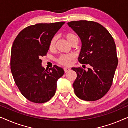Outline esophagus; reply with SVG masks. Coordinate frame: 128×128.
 Instances as JSON below:
<instances>
[{"label": "esophagus", "instance_id": "1", "mask_svg": "<svg viewBox=\"0 0 128 128\" xmlns=\"http://www.w3.org/2000/svg\"><path fill=\"white\" fill-rule=\"evenodd\" d=\"M70 70V68H64V72L65 73H67L68 72H69Z\"/></svg>", "mask_w": 128, "mask_h": 128}]
</instances>
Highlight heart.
<instances>
[{"label":"heart","instance_id":"obj_1","mask_svg":"<svg viewBox=\"0 0 128 128\" xmlns=\"http://www.w3.org/2000/svg\"><path fill=\"white\" fill-rule=\"evenodd\" d=\"M66 39L70 44L74 42L75 41L78 40L77 36L74 34L72 33H66L64 34ZM57 36H54L50 40V44H49V49L50 50H54L55 48ZM74 59V56L73 54H64V55H61L57 59V62L59 63V64H62L63 66H69L71 64L72 61Z\"/></svg>","mask_w":128,"mask_h":128}]
</instances>
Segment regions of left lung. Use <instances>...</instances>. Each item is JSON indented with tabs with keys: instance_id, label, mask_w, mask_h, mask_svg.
I'll return each instance as SVG.
<instances>
[{
	"instance_id": "obj_1",
	"label": "left lung",
	"mask_w": 128,
	"mask_h": 128,
	"mask_svg": "<svg viewBox=\"0 0 128 128\" xmlns=\"http://www.w3.org/2000/svg\"><path fill=\"white\" fill-rule=\"evenodd\" d=\"M68 25L81 40L78 61L90 66L87 70L72 68L77 73L73 84L74 93L83 100H98L111 88L118 66L114 40L107 30L98 22L80 20L69 22Z\"/></svg>"
}]
</instances>
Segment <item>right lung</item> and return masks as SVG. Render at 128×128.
I'll return each instance as SVG.
<instances>
[{
	"label": "right lung",
	"instance_id": "obj_1",
	"mask_svg": "<svg viewBox=\"0 0 128 128\" xmlns=\"http://www.w3.org/2000/svg\"><path fill=\"white\" fill-rule=\"evenodd\" d=\"M65 23L36 24L21 31L11 52V71L22 96L32 102L42 104L55 96L57 81L64 74L62 68L54 65L45 69L41 58L46 56L50 40Z\"/></svg>",
	"mask_w": 128,
	"mask_h": 128
}]
</instances>
